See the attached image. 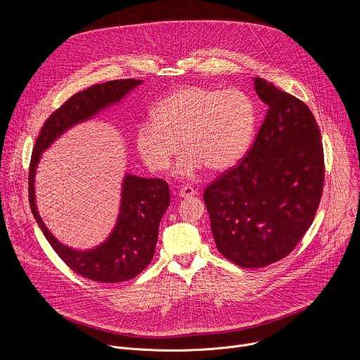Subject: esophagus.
Returning <instances> with one entry per match:
<instances>
[{
    "label": "esophagus",
    "mask_w": 360,
    "mask_h": 360,
    "mask_svg": "<svg viewBox=\"0 0 360 360\" xmlns=\"http://www.w3.org/2000/svg\"><path fill=\"white\" fill-rule=\"evenodd\" d=\"M198 192L192 188V186H182L181 189H179V196L181 198H189V196H195Z\"/></svg>",
    "instance_id": "esophagus-1"
}]
</instances>
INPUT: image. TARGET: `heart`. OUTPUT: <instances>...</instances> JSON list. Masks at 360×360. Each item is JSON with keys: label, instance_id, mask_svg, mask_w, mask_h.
I'll list each match as a JSON object with an SVG mask.
<instances>
[{"label": "heart", "instance_id": "obj_1", "mask_svg": "<svg viewBox=\"0 0 360 360\" xmlns=\"http://www.w3.org/2000/svg\"><path fill=\"white\" fill-rule=\"evenodd\" d=\"M256 127L252 98L238 88L188 85L164 98L153 120L136 127L135 145L149 169H168L179 149L174 175L195 178L203 165L212 172L233 167L246 152Z\"/></svg>", "mask_w": 360, "mask_h": 360}]
</instances>
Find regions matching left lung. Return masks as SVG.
<instances>
[{
	"instance_id": "left-lung-1",
	"label": "left lung",
	"mask_w": 360,
	"mask_h": 360,
	"mask_svg": "<svg viewBox=\"0 0 360 360\" xmlns=\"http://www.w3.org/2000/svg\"><path fill=\"white\" fill-rule=\"evenodd\" d=\"M266 118L239 165L203 192L218 250L242 268L289 255L314 222L323 179L321 131L304 102L253 78Z\"/></svg>"
}]
</instances>
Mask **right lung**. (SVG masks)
I'll list each match as a JSON object with an SVG mask.
<instances>
[{
    "instance_id": "add662e5",
    "label": "right lung",
    "mask_w": 360,
    "mask_h": 360,
    "mask_svg": "<svg viewBox=\"0 0 360 360\" xmlns=\"http://www.w3.org/2000/svg\"><path fill=\"white\" fill-rule=\"evenodd\" d=\"M141 79H117L95 84L75 95L49 115L35 141L28 174L32 215L49 245L78 275L102 283H118L135 278L152 261L161 218L169 207V188L164 179L125 174L117 224L101 245L78 250L61 243L42 222L35 203V174L41 155L74 125L91 120L102 110L118 104L141 85Z\"/></svg>"
}]
</instances>
